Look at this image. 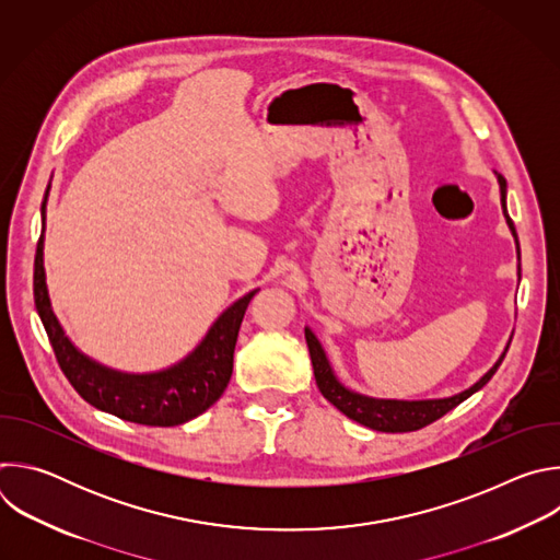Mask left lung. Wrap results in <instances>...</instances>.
Returning <instances> with one entry per match:
<instances>
[{
	"label": "left lung",
	"mask_w": 560,
	"mask_h": 560,
	"mask_svg": "<svg viewBox=\"0 0 560 560\" xmlns=\"http://www.w3.org/2000/svg\"><path fill=\"white\" fill-rule=\"evenodd\" d=\"M497 179H499V186H501L503 214H505V221L512 230V236L516 242V255H518V261H521L518 234H516V228H514V223L508 214V182L499 173H497ZM518 279H521V264H518ZM305 341H307V350H310V359H312V368H314V378H316V385H318V389H322V394L348 419H352V421H357V423H361L370 430H376V432H415V430H421V428L434 423L436 419H441L443 415L454 410L458 404H463L465 398H469L474 392L481 389L494 376V372L503 363V359L508 354V348H510V341H508L499 361L474 385H469L467 389H463L458 394H452V396H445V398H423V401H401V398L365 396V394H359V392L346 387L337 378L322 341L316 339V335L310 328H305Z\"/></svg>",
	"instance_id": "1"
}]
</instances>
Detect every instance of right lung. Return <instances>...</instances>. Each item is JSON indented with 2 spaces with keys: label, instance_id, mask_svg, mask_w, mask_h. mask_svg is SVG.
<instances>
[{
  "label": "right lung",
  "instance_id": "add662e5",
  "mask_svg": "<svg viewBox=\"0 0 560 560\" xmlns=\"http://www.w3.org/2000/svg\"><path fill=\"white\" fill-rule=\"evenodd\" d=\"M48 190L50 184L42 201L44 230ZM44 230L35 255V307L61 372L84 401L124 421L159 428L188 423L219 401L232 376V357L238 328H242L246 307L257 290L228 305L217 316V322L210 326L199 346L175 365L141 374L121 372L91 359L66 337L48 296L44 270Z\"/></svg>",
  "mask_w": 560,
  "mask_h": 560
}]
</instances>
